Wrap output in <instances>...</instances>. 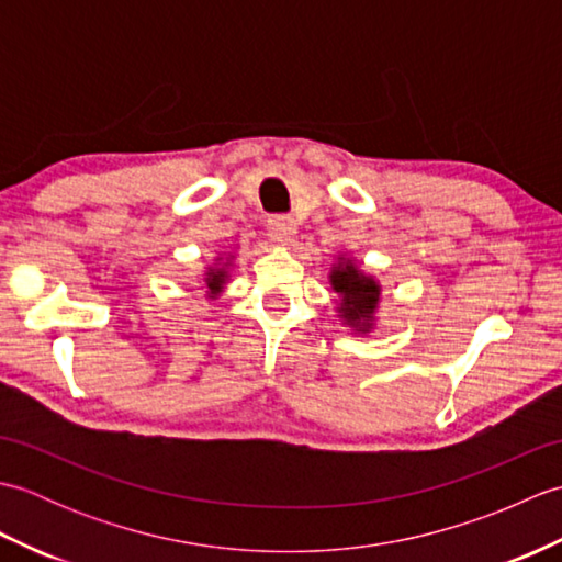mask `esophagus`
Instances as JSON below:
<instances>
[{"label": "esophagus", "mask_w": 562, "mask_h": 562, "mask_svg": "<svg viewBox=\"0 0 562 562\" xmlns=\"http://www.w3.org/2000/svg\"><path fill=\"white\" fill-rule=\"evenodd\" d=\"M270 234L278 244L290 246L296 236V222L292 217H272L270 220Z\"/></svg>", "instance_id": "1"}]
</instances>
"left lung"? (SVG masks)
Here are the masks:
<instances>
[{
	"instance_id": "left-lung-1",
	"label": "left lung",
	"mask_w": 562,
	"mask_h": 562,
	"mask_svg": "<svg viewBox=\"0 0 562 562\" xmlns=\"http://www.w3.org/2000/svg\"><path fill=\"white\" fill-rule=\"evenodd\" d=\"M330 290L338 294L336 312L357 336H369L374 333L381 308V282L372 272H364L357 260L348 254H338L336 262L328 270Z\"/></svg>"
}]
</instances>
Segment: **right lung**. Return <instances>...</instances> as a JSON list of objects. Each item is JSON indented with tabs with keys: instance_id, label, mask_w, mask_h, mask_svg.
Returning <instances> with one entry per match:
<instances>
[{
	"instance_id": "1",
	"label": "right lung",
	"mask_w": 562,
	"mask_h": 562,
	"mask_svg": "<svg viewBox=\"0 0 562 562\" xmlns=\"http://www.w3.org/2000/svg\"><path fill=\"white\" fill-rule=\"evenodd\" d=\"M234 250H229V254H217L212 258L210 266L202 270V278H200V288L205 290V296L210 302L220 300V296L224 294V288L229 284L232 280V270H234Z\"/></svg>"
}]
</instances>
